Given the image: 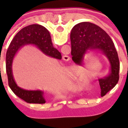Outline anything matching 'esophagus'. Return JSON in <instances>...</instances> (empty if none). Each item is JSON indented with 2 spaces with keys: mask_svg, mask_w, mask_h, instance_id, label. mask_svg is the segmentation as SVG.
<instances>
[{
  "mask_svg": "<svg viewBox=\"0 0 128 128\" xmlns=\"http://www.w3.org/2000/svg\"><path fill=\"white\" fill-rule=\"evenodd\" d=\"M62 59L63 60H66V61H68V60H70V57L68 56V55H64L62 57Z\"/></svg>",
  "mask_w": 128,
  "mask_h": 128,
  "instance_id": "34e87169",
  "label": "esophagus"
}]
</instances>
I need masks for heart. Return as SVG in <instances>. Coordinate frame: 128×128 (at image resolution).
I'll return each mask as SVG.
<instances>
[{"mask_svg":"<svg viewBox=\"0 0 128 128\" xmlns=\"http://www.w3.org/2000/svg\"><path fill=\"white\" fill-rule=\"evenodd\" d=\"M74 77H73V78H74Z\"/></svg>","mask_w":128,"mask_h":128,"instance_id":"1","label":"heart"}]
</instances>
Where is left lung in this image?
<instances>
[{"label":"left lung","mask_w":128,"mask_h":128,"mask_svg":"<svg viewBox=\"0 0 128 128\" xmlns=\"http://www.w3.org/2000/svg\"><path fill=\"white\" fill-rule=\"evenodd\" d=\"M70 41L72 59L76 64L83 66L84 56L88 51H99L109 60V73L98 78L101 96H104L119 80L120 60L113 41L98 26L90 22H81L72 28Z\"/></svg>","instance_id":"left-lung-1"}]
</instances>
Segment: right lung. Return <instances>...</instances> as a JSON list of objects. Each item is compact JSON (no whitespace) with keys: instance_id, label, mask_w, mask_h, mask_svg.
Returning a JSON list of instances; mask_svg holds the SVG:
<instances>
[{"instance_id":"1","label":"right lung","mask_w":128,"mask_h":128,"mask_svg":"<svg viewBox=\"0 0 128 128\" xmlns=\"http://www.w3.org/2000/svg\"><path fill=\"white\" fill-rule=\"evenodd\" d=\"M36 46L44 54L61 59V54L53 47L50 32L46 28L38 24H30L19 31L11 41L6 54V72L8 86L17 96L29 104L46 103L44 92L41 90H27L16 85L12 73V62L16 52L24 45Z\"/></svg>"}]
</instances>
